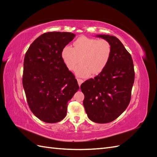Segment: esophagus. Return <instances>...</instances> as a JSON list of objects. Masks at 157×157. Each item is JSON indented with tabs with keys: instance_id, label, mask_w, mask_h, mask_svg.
Wrapping results in <instances>:
<instances>
[{
	"instance_id": "1",
	"label": "esophagus",
	"mask_w": 157,
	"mask_h": 157,
	"mask_svg": "<svg viewBox=\"0 0 157 157\" xmlns=\"http://www.w3.org/2000/svg\"><path fill=\"white\" fill-rule=\"evenodd\" d=\"M77 82H78V84L79 86H80L81 84L83 82V80L80 79V78H77Z\"/></svg>"
}]
</instances>
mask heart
I'll use <instances>...</instances> for the list:
<instances>
[{
  "mask_svg": "<svg viewBox=\"0 0 157 157\" xmlns=\"http://www.w3.org/2000/svg\"><path fill=\"white\" fill-rule=\"evenodd\" d=\"M111 55V45L105 39H96L82 36L73 43V48L65 46L61 57L68 69L73 70L81 59L82 64L75 73L79 77H86L90 73L98 75L107 66Z\"/></svg>",
  "mask_w": 157,
  "mask_h": 157,
  "instance_id": "obj_1",
  "label": "heart"
}]
</instances>
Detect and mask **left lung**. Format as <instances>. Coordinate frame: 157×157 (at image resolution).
Returning <instances> with one entry per match:
<instances>
[{
    "label": "left lung",
    "mask_w": 157,
    "mask_h": 157,
    "mask_svg": "<svg viewBox=\"0 0 157 157\" xmlns=\"http://www.w3.org/2000/svg\"><path fill=\"white\" fill-rule=\"evenodd\" d=\"M96 36L111 44V58L102 72L86 80L80 89L89 119L102 124L115 120L129 105L135 73L132 56L119 39L108 35Z\"/></svg>",
    "instance_id": "obj_1"
}]
</instances>
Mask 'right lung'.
Here are the masks:
<instances>
[{
  "instance_id": "obj_1",
  "label": "right lung",
  "mask_w": 157,
  "mask_h": 157,
  "mask_svg": "<svg viewBox=\"0 0 157 157\" xmlns=\"http://www.w3.org/2000/svg\"><path fill=\"white\" fill-rule=\"evenodd\" d=\"M75 36L69 32L45 33L31 44L23 61V86L32 113L47 123L65 117L67 103L79 89L61 57Z\"/></svg>"
}]
</instances>
